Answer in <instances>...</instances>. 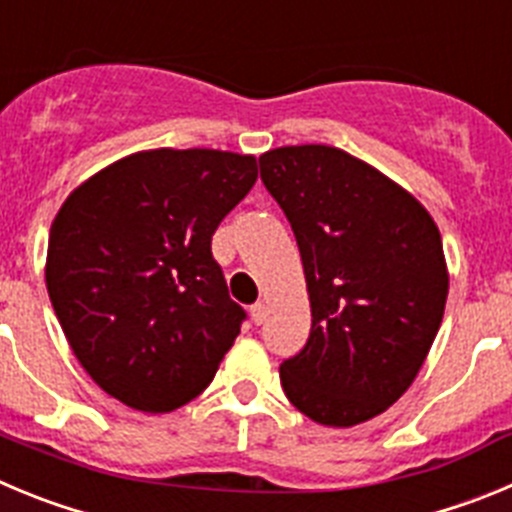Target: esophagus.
I'll return each instance as SVG.
<instances>
[{"instance_id":"obj_1","label":"esophagus","mask_w":512,"mask_h":512,"mask_svg":"<svg viewBox=\"0 0 512 512\" xmlns=\"http://www.w3.org/2000/svg\"><path fill=\"white\" fill-rule=\"evenodd\" d=\"M266 312H269V307H266V302H256V305L251 307V318L253 323L261 325L266 320Z\"/></svg>"}]
</instances>
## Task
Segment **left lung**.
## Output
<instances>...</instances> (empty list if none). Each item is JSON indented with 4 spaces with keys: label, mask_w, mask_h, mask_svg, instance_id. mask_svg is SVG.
Instances as JSON below:
<instances>
[{
    "label": "left lung",
    "mask_w": 512,
    "mask_h": 512,
    "mask_svg": "<svg viewBox=\"0 0 512 512\" xmlns=\"http://www.w3.org/2000/svg\"><path fill=\"white\" fill-rule=\"evenodd\" d=\"M261 182L295 230L310 297L305 348L279 366L284 395L330 428L395 405L431 351L449 269L431 212L408 189L333 146H282Z\"/></svg>",
    "instance_id": "left-lung-1"
}]
</instances>
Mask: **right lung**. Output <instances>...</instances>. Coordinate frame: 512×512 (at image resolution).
I'll return each mask as SVG.
<instances>
[{
  "label": "right lung",
  "instance_id": "1",
  "mask_svg": "<svg viewBox=\"0 0 512 512\" xmlns=\"http://www.w3.org/2000/svg\"><path fill=\"white\" fill-rule=\"evenodd\" d=\"M256 176L246 153L138 151L81 182L53 217V310L79 364L122 405H187L241 333L246 312L210 243Z\"/></svg>",
  "mask_w": 512,
  "mask_h": 512
}]
</instances>
